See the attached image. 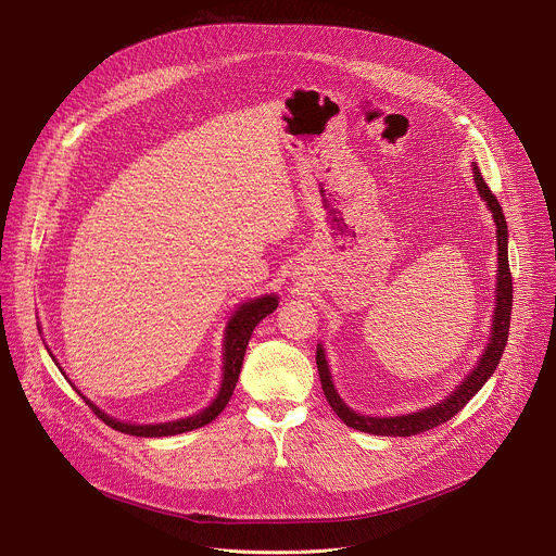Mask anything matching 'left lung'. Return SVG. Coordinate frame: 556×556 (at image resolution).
<instances>
[{
	"mask_svg": "<svg viewBox=\"0 0 556 556\" xmlns=\"http://www.w3.org/2000/svg\"><path fill=\"white\" fill-rule=\"evenodd\" d=\"M475 174V182H478L480 195L486 200L489 208L493 211L495 224H497V307L493 314V337L491 343L486 348V352L482 354L478 367L470 371V376H466V380L448 395L446 401H442L440 405H433L429 409H422L418 414H407V416H393V418H367L361 416L356 412H352L341 399L332 384L330 378V369H328V361L326 354L321 350V345L316 348V367H319V378H321V387L326 399L330 403V407L334 409V414L352 429L365 431V433H374V435H393V438H409V435H418L425 433L433 427L444 425L446 420H451L457 412H462L466 407V403L478 393L484 382L491 378V374L497 369L500 358L504 354L506 341H508V328H510V312H513V275H510V266H508V226H506V217L504 211L497 202V198L493 195V191L489 189L486 180L482 178L480 169L472 167Z\"/></svg>",
	"mask_w": 556,
	"mask_h": 556,
	"instance_id": "left-lung-1",
	"label": "left lung"
}]
</instances>
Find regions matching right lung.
I'll return each mask as SVG.
<instances>
[{
  "label": "right lung",
  "instance_id": "add662e5",
  "mask_svg": "<svg viewBox=\"0 0 556 556\" xmlns=\"http://www.w3.org/2000/svg\"><path fill=\"white\" fill-rule=\"evenodd\" d=\"M275 307H277V296L266 294L262 299L244 303L240 309L232 314V319L228 321V328H226V339H224V378H222L219 393L215 395V401L204 412H200L198 416H191V418H185V420H176V422H165V425H127V422H118V420L105 416L90 401H86L88 407H92V412L108 427H112V429H116L121 433L136 435V438H165V435H176V433L193 431V429H200V427L213 422L222 414V409L228 405V401H230L232 389L237 384V378H240L244 354H247V345L251 341V334H253L255 326L264 319V316H268ZM84 399H86V395H84Z\"/></svg>",
  "mask_w": 556,
  "mask_h": 556
}]
</instances>
